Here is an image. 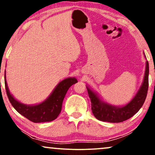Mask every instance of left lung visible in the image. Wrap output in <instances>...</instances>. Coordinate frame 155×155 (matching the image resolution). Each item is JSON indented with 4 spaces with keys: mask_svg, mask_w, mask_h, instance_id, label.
Returning a JSON list of instances; mask_svg holds the SVG:
<instances>
[{
    "mask_svg": "<svg viewBox=\"0 0 155 155\" xmlns=\"http://www.w3.org/2000/svg\"><path fill=\"white\" fill-rule=\"evenodd\" d=\"M149 63L146 61L145 73L143 84L132 100L124 107H115L104 102L97 93L87 87L88 95L91 100L92 111L95 118L101 121L120 123L128 120L140 109L145 102L149 87Z\"/></svg>",
    "mask_w": 155,
    "mask_h": 155,
    "instance_id": "8db88e82",
    "label": "left lung"
}]
</instances>
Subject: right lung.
Wrapping results in <instances>:
<instances>
[{"label": "right lung", "mask_w": 155, "mask_h": 155, "mask_svg": "<svg viewBox=\"0 0 155 155\" xmlns=\"http://www.w3.org/2000/svg\"><path fill=\"white\" fill-rule=\"evenodd\" d=\"M78 82L75 78H68L59 82L45 101L37 105H26L17 101L8 90L5 73V87L8 99L17 111L34 123L49 122L58 117L61 113L63 99L67 91Z\"/></svg>", "instance_id": "add662e5"}]
</instances>
